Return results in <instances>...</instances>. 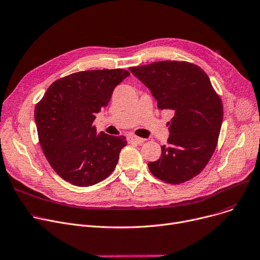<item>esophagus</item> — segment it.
I'll list each match as a JSON object with an SVG mask.
<instances>
[{
    "instance_id": "obj_1",
    "label": "esophagus",
    "mask_w": 260,
    "mask_h": 260,
    "mask_svg": "<svg viewBox=\"0 0 260 260\" xmlns=\"http://www.w3.org/2000/svg\"><path fill=\"white\" fill-rule=\"evenodd\" d=\"M127 139H128V142H129V143L142 144V143H144V142H145V139H142V137H139V136L133 135V134H131V135H128Z\"/></svg>"
}]
</instances>
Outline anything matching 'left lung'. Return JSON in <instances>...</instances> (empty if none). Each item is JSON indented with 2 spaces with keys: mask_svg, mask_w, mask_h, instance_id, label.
<instances>
[{
  "mask_svg": "<svg viewBox=\"0 0 260 260\" xmlns=\"http://www.w3.org/2000/svg\"><path fill=\"white\" fill-rule=\"evenodd\" d=\"M157 100L159 110H172L169 139L149 170L168 184L178 185L200 174L217 146L223 106L209 76L189 62L159 60L130 67Z\"/></svg>",
  "mask_w": 260,
  "mask_h": 260,
  "instance_id": "left-lung-1",
  "label": "left lung"
}]
</instances>
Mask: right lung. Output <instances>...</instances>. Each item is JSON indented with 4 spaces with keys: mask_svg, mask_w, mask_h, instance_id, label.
I'll return each mask as SVG.
<instances>
[{
    "mask_svg": "<svg viewBox=\"0 0 260 260\" xmlns=\"http://www.w3.org/2000/svg\"><path fill=\"white\" fill-rule=\"evenodd\" d=\"M129 75L120 68L71 73L53 82L37 104L35 119L44 155L70 184L92 186L114 170L126 137L96 134L93 120Z\"/></svg>",
    "mask_w": 260,
    "mask_h": 260,
    "instance_id": "right-lung-1",
    "label": "right lung"
}]
</instances>
